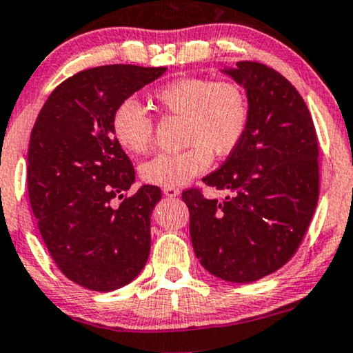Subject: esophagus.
<instances>
[{
    "label": "esophagus",
    "mask_w": 353,
    "mask_h": 353,
    "mask_svg": "<svg viewBox=\"0 0 353 353\" xmlns=\"http://www.w3.org/2000/svg\"><path fill=\"white\" fill-rule=\"evenodd\" d=\"M163 192H164V195H168V197H177V195L181 194L177 187H164Z\"/></svg>",
    "instance_id": "34e87169"
}]
</instances>
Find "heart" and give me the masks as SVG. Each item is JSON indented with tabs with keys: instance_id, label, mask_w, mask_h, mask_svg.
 <instances>
[{
	"instance_id": "obj_1",
	"label": "heart",
	"mask_w": 353,
	"mask_h": 353,
	"mask_svg": "<svg viewBox=\"0 0 353 353\" xmlns=\"http://www.w3.org/2000/svg\"><path fill=\"white\" fill-rule=\"evenodd\" d=\"M156 107L171 117L184 119L179 153H163L141 166V177L153 185H182L205 172L216 158L238 148L249 123V101L244 88L231 79L181 78L153 92ZM115 141L130 154L148 153L154 138V122L133 97L115 107Z\"/></svg>"
}]
</instances>
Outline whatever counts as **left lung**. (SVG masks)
I'll return each instance as SVG.
<instances>
[{
    "mask_svg": "<svg viewBox=\"0 0 353 353\" xmlns=\"http://www.w3.org/2000/svg\"><path fill=\"white\" fill-rule=\"evenodd\" d=\"M244 84L246 135L203 182L226 190L205 199L199 187L182 192L190 239L205 269L234 283L256 282L295 256L319 199L316 128L296 88L257 61L225 70Z\"/></svg>",
    "mask_w": 353,
    "mask_h": 353,
    "instance_id": "obj_1",
    "label": "left lung"
}]
</instances>
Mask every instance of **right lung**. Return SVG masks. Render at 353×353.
Masks as SVG:
<instances>
[{"label": "right lung", "instance_id": "right-lung-1", "mask_svg": "<svg viewBox=\"0 0 353 353\" xmlns=\"http://www.w3.org/2000/svg\"><path fill=\"white\" fill-rule=\"evenodd\" d=\"M164 71H79L53 89L30 132L28 190L37 228L61 274L88 290L122 288L148 261L150 215L161 190L143 185L128 194L135 169L115 141L112 114Z\"/></svg>", "mask_w": 353, "mask_h": 353}]
</instances>
